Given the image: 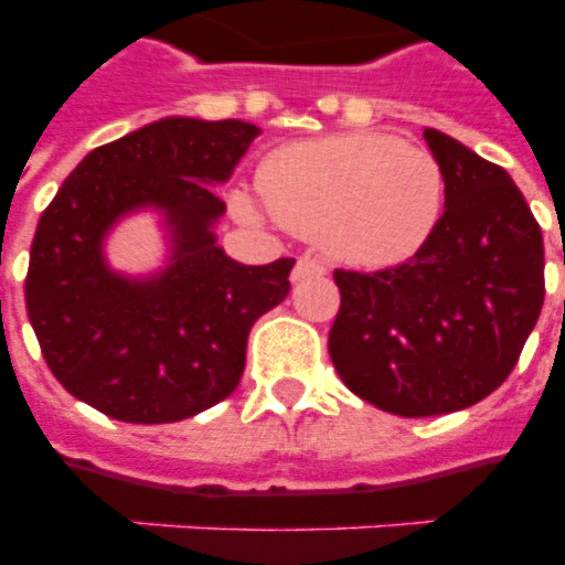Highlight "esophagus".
I'll return each instance as SVG.
<instances>
[{
	"label": "esophagus",
	"instance_id": "esophagus-1",
	"mask_svg": "<svg viewBox=\"0 0 565 565\" xmlns=\"http://www.w3.org/2000/svg\"><path fill=\"white\" fill-rule=\"evenodd\" d=\"M326 275V266L313 260V257H299L296 266H292V281H305V278H319Z\"/></svg>",
	"mask_w": 565,
	"mask_h": 565
}]
</instances>
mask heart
<instances>
[{
    "mask_svg": "<svg viewBox=\"0 0 565 565\" xmlns=\"http://www.w3.org/2000/svg\"><path fill=\"white\" fill-rule=\"evenodd\" d=\"M260 193L287 228L317 237L343 264L377 269L411 260L437 231L446 172L422 146L349 131L275 149L260 167ZM234 204L260 220L252 195Z\"/></svg>",
    "mask_w": 565,
    "mask_h": 565,
    "instance_id": "obj_1",
    "label": "heart"
}]
</instances>
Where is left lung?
Here are the masks:
<instances>
[{"mask_svg":"<svg viewBox=\"0 0 565 565\" xmlns=\"http://www.w3.org/2000/svg\"><path fill=\"white\" fill-rule=\"evenodd\" d=\"M446 211L425 246L381 273L337 269L328 352L363 402L395 416L472 407L513 372L545 299L543 231L508 170L425 128Z\"/></svg>","mask_w":565,"mask_h":565,"instance_id":"8db88e82","label":"left lung"}]
</instances>
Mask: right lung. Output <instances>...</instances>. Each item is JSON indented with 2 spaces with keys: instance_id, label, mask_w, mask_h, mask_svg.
<instances>
[{
  "instance_id": "1",
  "label": "right lung",
  "mask_w": 565,
  "mask_h": 565,
  "mask_svg": "<svg viewBox=\"0 0 565 565\" xmlns=\"http://www.w3.org/2000/svg\"><path fill=\"white\" fill-rule=\"evenodd\" d=\"M260 128L163 117L84 154L34 231L25 310L52 375L135 425L190 419L237 390L248 331L290 292L292 257L246 266L216 243L231 179ZM152 212L162 264L126 274L107 239Z\"/></svg>"
}]
</instances>
